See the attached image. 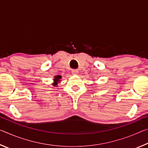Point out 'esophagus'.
Here are the masks:
<instances>
[{
	"instance_id": "1",
	"label": "esophagus",
	"mask_w": 148,
	"mask_h": 148,
	"mask_svg": "<svg viewBox=\"0 0 148 148\" xmlns=\"http://www.w3.org/2000/svg\"><path fill=\"white\" fill-rule=\"evenodd\" d=\"M71 72H72V74H73L74 75H76V74H78V71H77V70H76V69H73V70H72Z\"/></svg>"
}]
</instances>
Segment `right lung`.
I'll return each instance as SVG.
<instances>
[{
  "instance_id": "1",
  "label": "right lung",
  "mask_w": 148,
  "mask_h": 148,
  "mask_svg": "<svg viewBox=\"0 0 148 148\" xmlns=\"http://www.w3.org/2000/svg\"><path fill=\"white\" fill-rule=\"evenodd\" d=\"M61 78H62L61 76H60V75H57V76H55L54 77V79H53L54 82H53V86H57V84H58L59 82H60V79H61Z\"/></svg>"
}]
</instances>
